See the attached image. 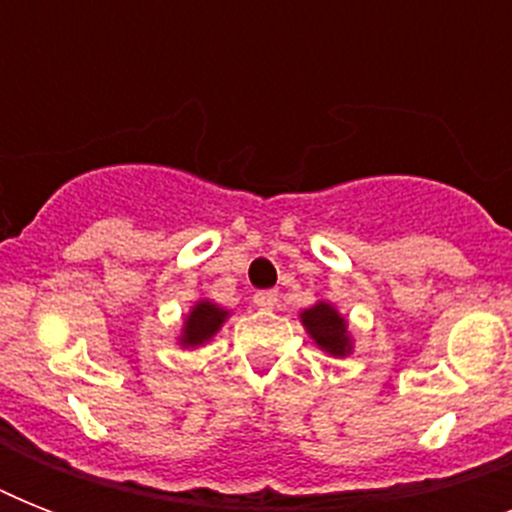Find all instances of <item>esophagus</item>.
<instances>
[{"instance_id":"esophagus-1","label":"esophagus","mask_w":512,"mask_h":512,"mask_svg":"<svg viewBox=\"0 0 512 512\" xmlns=\"http://www.w3.org/2000/svg\"><path fill=\"white\" fill-rule=\"evenodd\" d=\"M255 305L257 308H263V311H271L273 305H276V300H279V292L276 289H260V292H255Z\"/></svg>"}]
</instances>
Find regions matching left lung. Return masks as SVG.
Segmentation results:
<instances>
[{
  "mask_svg": "<svg viewBox=\"0 0 512 512\" xmlns=\"http://www.w3.org/2000/svg\"><path fill=\"white\" fill-rule=\"evenodd\" d=\"M303 324L308 329V335L316 340L321 350H327L332 356H348L350 353V337L348 324L340 313L329 303H316L313 308L303 311Z\"/></svg>",
  "mask_w": 512,
  "mask_h": 512,
  "instance_id": "1",
  "label": "left lung"
}]
</instances>
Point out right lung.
Instances as JSON below:
<instances>
[{
	"instance_id": "add662e5",
	"label": "right lung",
	"mask_w": 512,
	"mask_h": 512,
	"mask_svg": "<svg viewBox=\"0 0 512 512\" xmlns=\"http://www.w3.org/2000/svg\"><path fill=\"white\" fill-rule=\"evenodd\" d=\"M228 311L223 308H217L215 303H209V300H201V303L193 305L191 316L185 319V327H183V337L180 342L183 345H201V342H207L209 337L215 335L220 324L225 321Z\"/></svg>"
}]
</instances>
